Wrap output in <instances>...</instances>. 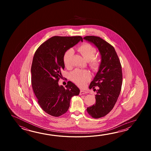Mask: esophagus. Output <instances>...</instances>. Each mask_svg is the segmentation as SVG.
Listing matches in <instances>:
<instances>
[{
    "label": "esophagus",
    "mask_w": 151,
    "mask_h": 151,
    "mask_svg": "<svg viewBox=\"0 0 151 151\" xmlns=\"http://www.w3.org/2000/svg\"><path fill=\"white\" fill-rule=\"evenodd\" d=\"M86 93H87V92L86 91L80 90V94H86Z\"/></svg>",
    "instance_id": "1"
}]
</instances>
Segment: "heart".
Here are the masks:
<instances>
[{
	"mask_svg": "<svg viewBox=\"0 0 151 151\" xmlns=\"http://www.w3.org/2000/svg\"><path fill=\"white\" fill-rule=\"evenodd\" d=\"M78 52L83 59L88 61V65L92 70L96 72L99 70L101 62L99 58L95 57L96 53V48L88 43H84L77 48ZM73 55V50L69 49L65 52L63 56V61L65 66L68 68L71 67V58ZM91 75L86 70H76L70 74L71 80L77 85L83 86L88 81L91 79Z\"/></svg>",
	"mask_w": 151,
	"mask_h": 151,
	"instance_id": "1",
	"label": "heart"
}]
</instances>
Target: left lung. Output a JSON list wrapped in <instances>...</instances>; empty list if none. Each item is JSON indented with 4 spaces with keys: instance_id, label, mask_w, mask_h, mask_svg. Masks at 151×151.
<instances>
[{
    "instance_id": "left-lung-1",
    "label": "left lung",
    "mask_w": 151,
    "mask_h": 151,
    "mask_svg": "<svg viewBox=\"0 0 151 151\" xmlns=\"http://www.w3.org/2000/svg\"><path fill=\"white\" fill-rule=\"evenodd\" d=\"M83 39L96 45L101 55L99 70L89 86L96 91V104L86 109L90 116L98 119L107 115L116 104L122 90V68L112 45L97 36L88 35ZM96 86L99 87L96 90Z\"/></svg>"
}]
</instances>
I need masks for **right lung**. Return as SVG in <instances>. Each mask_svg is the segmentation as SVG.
<instances>
[{"instance_id": "add662e5", "label": "right lung", "mask_w": 151, "mask_h": 151, "mask_svg": "<svg viewBox=\"0 0 151 151\" xmlns=\"http://www.w3.org/2000/svg\"><path fill=\"white\" fill-rule=\"evenodd\" d=\"M80 36H54L48 39L36 50L31 66V83L38 103L49 115L58 117L66 112L71 98L79 95L80 90L68 81L64 88L58 81L65 65V52L76 45Z\"/></svg>"}]
</instances>
